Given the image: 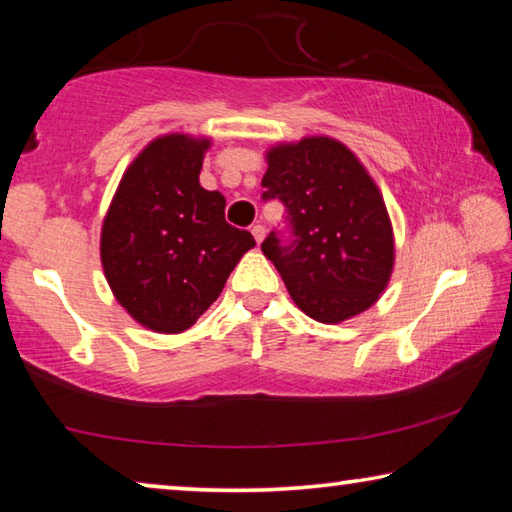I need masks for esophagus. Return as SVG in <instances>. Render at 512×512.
Wrapping results in <instances>:
<instances>
[{"label":"esophagus","mask_w":512,"mask_h":512,"mask_svg":"<svg viewBox=\"0 0 512 512\" xmlns=\"http://www.w3.org/2000/svg\"><path fill=\"white\" fill-rule=\"evenodd\" d=\"M250 232H253V237H255V241H257V244H262V241H264V235H266V228H264V225H253V228H250Z\"/></svg>","instance_id":"esophagus-1"}]
</instances>
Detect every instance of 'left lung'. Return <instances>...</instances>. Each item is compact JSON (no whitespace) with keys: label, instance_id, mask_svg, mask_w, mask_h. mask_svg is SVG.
<instances>
[{"label":"left lung","instance_id":"1","mask_svg":"<svg viewBox=\"0 0 512 512\" xmlns=\"http://www.w3.org/2000/svg\"><path fill=\"white\" fill-rule=\"evenodd\" d=\"M264 201L287 207L291 241L273 230L264 255L296 305L318 323L372 307L393 273L395 244L384 198L348 146L332 137L277 144L266 155Z\"/></svg>","mask_w":512,"mask_h":512}]
</instances>
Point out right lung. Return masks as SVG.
Returning <instances> with one entry per match:
<instances>
[{
  "label": "right lung",
  "mask_w": 512,
  "mask_h": 512,
  "mask_svg": "<svg viewBox=\"0 0 512 512\" xmlns=\"http://www.w3.org/2000/svg\"><path fill=\"white\" fill-rule=\"evenodd\" d=\"M210 140L164 135L137 155L101 228V264L119 305L162 334L192 327L219 298L248 230L225 221V198L198 183Z\"/></svg>",
  "instance_id": "obj_1"
}]
</instances>
